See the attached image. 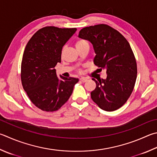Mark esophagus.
<instances>
[{
    "instance_id": "1",
    "label": "esophagus",
    "mask_w": 157,
    "mask_h": 157,
    "mask_svg": "<svg viewBox=\"0 0 157 157\" xmlns=\"http://www.w3.org/2000/svg\"><path fill=\"white\" fill-rule=\"evenodd\" d=\"M79 80H80L82 82H86L88 80V79L87 78H82L79 79Z\"/></svg>"
}]
</instances>
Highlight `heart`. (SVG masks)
<instances>
[{
  "mask_svg": "<svg viewBox=\"0 0 157 157\" xmlns=\"http://www.w3.org/2000/svg\"><path fill=\"white\" fill-rule=\"evenodd\" d=\"M75 45L76 49H79V48H80V47H82L85 46V45H88V43L87 41L85 40L79 38V39L75 41ZM79 72L81 73L82 71H79Z\"/></svg>",
  "mask_w": 157,
  "mask_h": 157,
  "instance_id": "heart-1",
  "label": "heart"
}]
</instances>
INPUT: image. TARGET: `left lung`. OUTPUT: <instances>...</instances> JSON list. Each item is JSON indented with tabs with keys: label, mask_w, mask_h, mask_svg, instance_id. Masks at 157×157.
Returning <instances> with one entry per match:
<instances>
[{
	"label": "left lung",
	"mask_w": 157,
	"mask_h": 157,
	"mask_svg": "<svg viewBox=\"0 0 157 157\" xmlns=\"http://www.w3.org/2000/svg\"><path fill=\"white\" fill-rule=\"evenodd\" d=\"M79 37L93 44L96 53L94 64L106 71V79H92L96 88L90 93L91 99L104 110L119 109L132 94L137 74L129 42L118 31L105 24L84 27Z\"/></svg>",
	"instance_id": "left-lung-1"
}]
</instances>
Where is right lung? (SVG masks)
<instances>
[{"instance_id":"right-lung-1","label":"right lung","mask_w":157,"mask_h":157,"mask_svg":"<svg viewBox=\"0 0 157 157\" xmlns=\"http://www.w3.org/2000/svg\"><path fill=\"white\" fill-rule=\"evenodd\" d=\"M76 30L45 27L36 31L25 47L21 62L22 85L31 101L42 110L54 112L59 109L79 81L62 76L59 80L54 69L61 62L62 47Z\"/></svg>"}]
</instances>
